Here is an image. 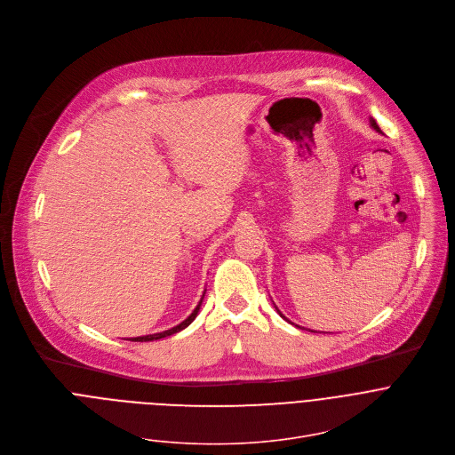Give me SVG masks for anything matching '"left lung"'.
I'll list each match as a JSON object with an SVG mask.
<instances>
[{
	"label": "left lung",
	"instance_id": "obj_1",
	"mask_svg": "<svg viewBox=\"0 0 455 455\" xmlns=\"http://www.w3.org/2000/svg\"><path fill=\"white\" fill-rule=\"evenodd\" d=\"M371 125H372V127H374V129H376V131H378V132H381V129H379V125H378V124H376V120H374V118H371ZM276 310H278V308H276ZM278 314H280V315H282V317H283V314H282V312H280V310H278ZM283 319H285V317H283Z\"/></svg>",
	"mask_w": 455,
	"mask_h": 455
}]
</instances>
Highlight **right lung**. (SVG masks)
Returning <instances> with one entry per match:
<instances>
[{
    "label": "right lung",
    "mask_w": 455,
    "mask_h": 455,
    "mask_svg": "<svg viewBox=\"0 0 455 455\" xmlns=\"http://www.w3.org/2000/svg\"><path fill=\"white\" fill-rule=\"evenodd\" d=\"M204 299V298H202ZM202 299H200V303L196 305V308L191 312V315L186 319V321H182L180 324H177L175 328H172V330H166V331H161V333H154V335H145V337H136V339H131L132 342H150V340H159V339H164V337H170V335H173V333H179V331H182L184 328H188L193 321H195V317L198 315V310H200V305H202Z\"/></svg>",
    "instance_id": "add662e5"
}]
</instances>
